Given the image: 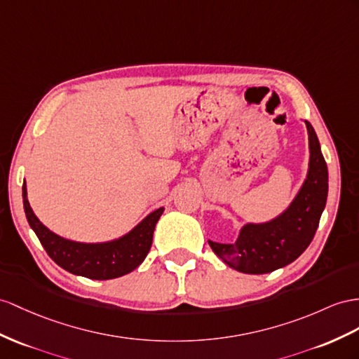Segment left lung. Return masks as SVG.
Here are the masks:
<instances>
[{"label":"left lung","mask_w":359,"mask_h":359,"mask_svg":"<svg viewBox=\"0 0 359 359\" xmlns=\"http://www.w3.org/2000/svg\"><path fill=\"white\" fill-rule=\"evenodd\" d=\"M305 123L309 135V171L290 208L273 222L245 224L233 244L209 241L210 249L229 267L249 274L274 271L296 261L314 238L326 206L327 165L314 128Z\"/></svg>","instance_id":"obj_1"}]
</instances>
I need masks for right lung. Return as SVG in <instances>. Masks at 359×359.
I'll list each match as a JSON object with an SVG mask.
<instances>
[{
    "label": "right lung",
    "mask_w": 359,
    "mask_h": 359,
    "mask_svg": "<svg viewBox=\"0 0 359 359\" xmlns=\"http://www.w3.org/2000/svg\"><path fill=\"white\" fill-rule=\"evenodd\" d=\"M22 201L27 222L36 236L39 238L50 258L63 270L95 280L115 279L133 271L150 252L156 223L163 212V208L156 209L133 231L118 240L100 244H85L65 240V238L48 231L39 222L27 200L25 182L22 185Z\"/></svg>",
    "instance_id": "add662e5"
}]
</instances>
